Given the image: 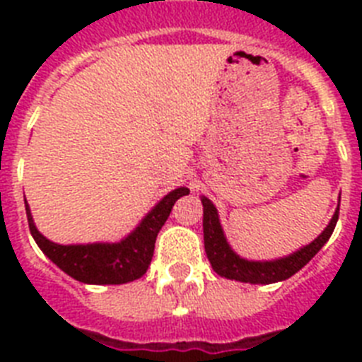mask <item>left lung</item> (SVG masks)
I'll use <instances>...</instances> for the list:
<instances>
[{
  "mask_svg": "<svg viewBox=\"0 0 362 362\" xmlns=\"http://www.w3.org/2000/svg\"><path fill=\"white\" fill-rule=\"evenodd\" d=\"M201 203H203L204 252H206V257H209L214 272L219 274L221 277H225V279L250 284L279 283V281L288 279L293 274H297L326 245L339 219L337 204L330 223L326 225V228L312 243L300 246L299 250L292 252L288 255H283V257L270 259V261H254V259L241 257L230 246L228 239L225 235V230L221 226L216 204L204 196H201Z\"/></svg>",
  "mask_w": 362,
  "mask_h": 362,
  "instance_id": "obj_1",
  "label": "left lung"
}]
</instances>
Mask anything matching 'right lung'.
<instances>
[{
	"label": "right lung",
	"instance_id": "1",
	"mask_svg": "<svg viewBox=\"0 0 362 362\" xmlns=\"http://www.w3.org/2000/svg\"><path fill=\"white\" fill-rule=\"evenodd\" d=\"M187 187L168 192L145 214L136 228L116 243H86V245H59L47 239L37 230L30 206L25 199L28 228L47 257L66 276L85 284H124L145 276L153 255V245L165 225L175 201L188 194Z\"/></svg>",
	"mask_w": 362,
	"mask_h": 362
}]
</instances>
